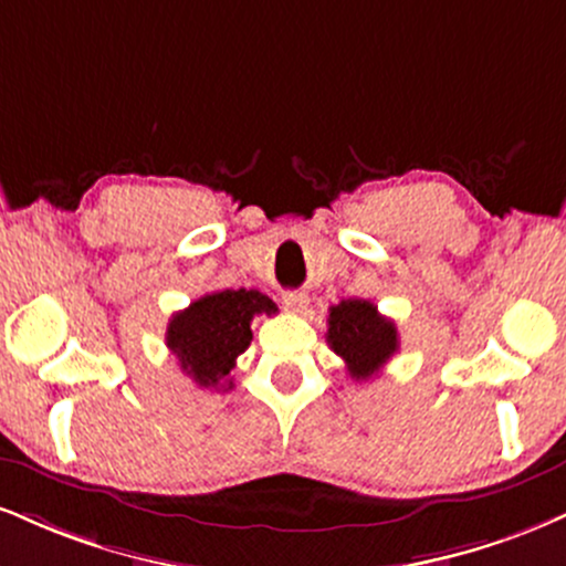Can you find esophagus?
Here are the masks:
<instances>
[{
  "label": "esophagus",
  "mask_w": 566,
  "mask_h": 566,
  "mask_svg": "<svg viewBox=\"0 0 566 566\" xmlns=\"http://www.w3.org/2000/svg\"><path fill=\"white\" fill-rule=\"evenodd\" d=\"M282 303H284V308L292 311V313H303L305 303H308V297H305L303 292L287 290V292H282Z\"/></svg>",
  "instance_id": "esophagus-1"
}]
</instances>
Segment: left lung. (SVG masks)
<instances>
[{
    "label": "left lung",
    "instance_id": "8db88e82",
    "mask_svg": "<svg viewBox=\"0 0 566 566\" xmlns=\"http://www.w3.org/2000/svg\"><path fill=\"white\" fill-rule=\"evenodd\" d=\"M326 324V343L345 360L353 379L374 377L398 353V329L369 301L332 305Z\"/></svg>",
    "mask_w": 566,
    "mask_h": 566
}]
</instances>
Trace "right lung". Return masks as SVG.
<instances>
[{
	"label": "right lung",
	"instance_id": "add662e5",
	"mask_svg": "<svg viewBox=\"0 0 566 566\" xmlns=\"http://www.w3.org/2000/svg\"><path fill=\"white\" fill-rule=\"evenodd\" d=\"M265 313L274 316L276 303L258 290H221L197 301L168 322L166 345L179 360L181 371L200 387L231 390L229 379L237 356L248 350L253 329L250 322Z\"/></svg>",
	"mask_w": 566,
	"mask_h": 566
}]
</instances>
